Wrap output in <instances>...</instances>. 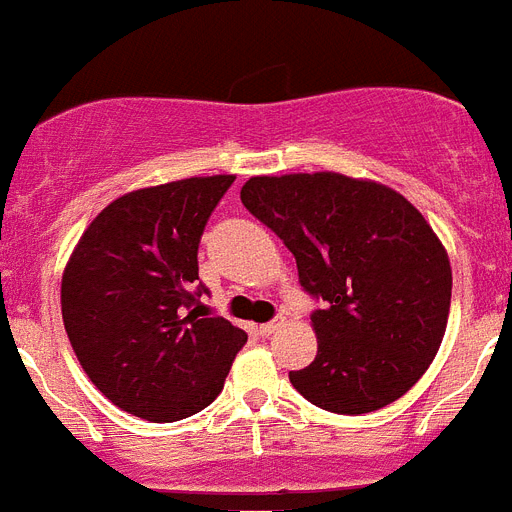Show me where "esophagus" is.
I'll return each instance as SVG.
<instances>
[{
    "label": "esophagus",
    "instance_id": "1",
    "mask_svg": "<svg viewBox=\"0 0 512 512\" xmlns=\"http://www.w3.org/2000/svg\"><path fill=\"white\" fill-rule=\"evenodd\" d=\"M283 325V317H276V320L265 322V325H260V336H273L278 328Z\"/></svg>",
    "mask_w": 512,
    "mask_h": 512
}]
</instances>
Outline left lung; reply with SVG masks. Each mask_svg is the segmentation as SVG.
Instances as JSON below:
<instances>
[{"mask_svg":"<svg viewBox=\"0 0 512 512\" xmlns=\"http://www.w3.org/2000/svg\"><path fill=\"white\" fill-rule=\"evenodd\" d=\"M244 208L291 249L317 356L289 380L333 414H369L427 372L450 315L448 252L414 205L385 184L336 171L252 176Z\"/></svg>","mask_w":512,"mask_h":512,"instance_id":"8db88e82","label":"left lung"}]
</instances>
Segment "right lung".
<instances>
[{
  "instance_id": "add662e5",
  "label": "right lung",
  "mask_w": 512,
  "mask_h": 512,
  "mask_svg": "<svg viewBox=\"0 0 512 512\" xmlns=\"http://www.w3.org/2000/svg\"><path fill=\"white\" fill-rule=\"evenodd\" d=\"M234 174L127 192L83 231L62 320L90 382L127 414L179 422L216 401L247 333L208 317L197 247Z\"/></svg>"
}]
</instances>
